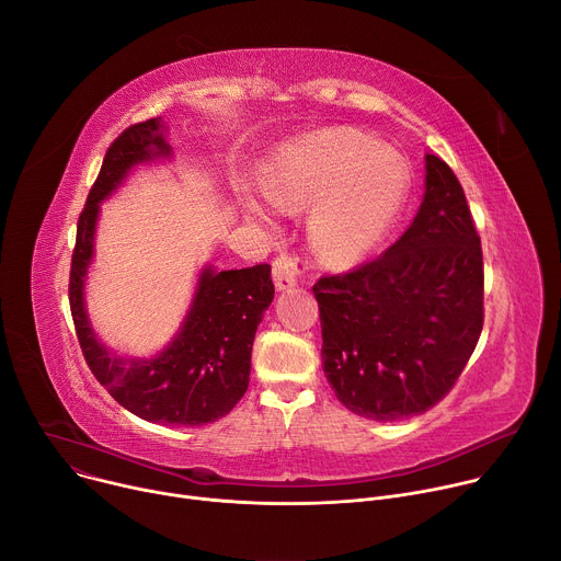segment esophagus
I'll return each mask as SVG.
<instances>
[{"label":"esophagus","instance_id":"34e87169","mask_svg":"<svg viewBox=\"0 0 561 561\" xmlns=\"http://www.w3.org/2000/svg\"><path fill=\"white\" fill-rule=\"evenodd\" d=\"M307 272V261L294 254H278L274 259V283L278 289H289L294 287Z\"/></svg>","mask_w":561,"mask_h":561}]
</instances>
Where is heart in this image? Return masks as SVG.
<instances>
[{"label": "heart", "instance_id": "heart-1", "mask_svg": "<svg viewBox=\"0 0 561 561\" xmlns=\"http://www.w3.org/2000/svg\"><path fill=\"white\" fill-rule=\"evenodd\" d=\"M408 186L403 162L354 129H323L285 145L265 178L270 201L309 209L319 252L336 265L360 261L397 218ZM263 218V209L249 203Z\"/></svg>", "mask_w": 561, "mask_h": 561}]
</instances>
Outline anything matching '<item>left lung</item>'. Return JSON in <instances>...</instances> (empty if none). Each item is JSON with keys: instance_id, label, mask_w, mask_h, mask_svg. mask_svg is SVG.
<instances>
[{"instance_id": "8db88e82", "label": "left lung", "mask_w": 561, "mask_h": 561, "mask_svg": "<svg viewBox=\"0 0 561 561\" xmlns=\"http://www.w3.org/2000/svg\"><path fill=\"white\" fill-rule=\"evenodd\" d=\"M312 289L325 377L347 410L399 421L437 405L483 330L481 238L455 171L427 153L425 196L405 233Z\"/></svg>"}]
</instances>
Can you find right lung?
Here are the masks:
<instances>
[{
	"label": "right lung",
	"instance_id": "1",
	"mask_svg": "<svg viewBox=\"0 0 561 561\" xmlns=\"http://www.w3.org/2000/svg\"><path fill=\"white\" fill-rule=\"evenodd\" d=\"M162 127L160 117L131 124L106 149L78 218L69 302L84 360L100 386L122 408L153 423L205 425L229 414L247 392L254 336L274 298L267 263L218 274L205 270L190 317L173 343L156 358L111 354L95 339L84 312L82 285L93 256L100 201L115 190L134 164L171 151L162 138Z\"/></svg>",
	"mask_w": 561,
	"mask_h": 561
}]
</instances>
